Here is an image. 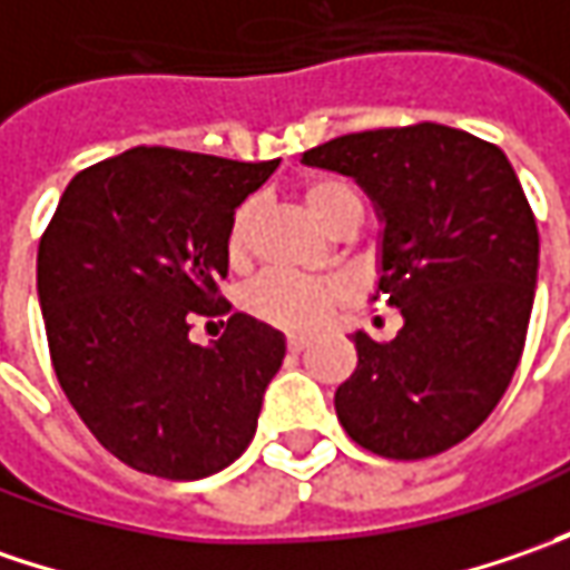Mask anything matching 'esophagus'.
Returning a JSON list of instances; mask_svg holds the SVG:
<instances>
[{"label":"esophagus","instance_id":"obj_1","mask_svg":"<svg viewBox=\"0 0 570 570\" xmlns=\"http://www.w3.org/2000/svg\"><path fill=\"white\" fill-rule=\"evenodd\" d=\"M307 345H311V340H307V336H288V352H304V348H307Z\"/></svg>","mask_w":570,"mask_h":570}]
</instances>
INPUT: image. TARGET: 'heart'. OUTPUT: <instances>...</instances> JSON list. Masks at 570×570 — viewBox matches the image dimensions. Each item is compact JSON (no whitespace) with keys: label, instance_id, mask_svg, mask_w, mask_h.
Listing matches in <instances>:
<instances>
[{"label":"heart","instance_id":"heart-1","mask_svg":"<svg viewBox=\"0 0 570 570\" xmlns=\"http://www.w3.org/2000/svg\"><path fill=\"white\" fill-rule=\"evenodd\" d=\"M304 206L317 218L320 225L333 234H348L362 222V196L342 177H311L304 187ZM259 222V203L247 199L234 212L228 230V256L230 263H244L250 253L253 228ZM355 297V288L342 275H320V278H304L292 273H263L253 278L244 292V307L253 317L288 330V333H314L326 320L333 317L340 307H345Z\"/></svg>","mask_w":570,"mask_h":570}]
</instances>
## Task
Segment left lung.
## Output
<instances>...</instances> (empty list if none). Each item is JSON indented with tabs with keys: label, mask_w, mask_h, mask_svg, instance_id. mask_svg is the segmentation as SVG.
Returning <instances> with one entry per match:
<instances>
[{
	"label": "left lung",
	"mask_w": 570,
	"mask_h": 570,
	"mask_svg": "<svg viewBox=\"0 0 570 570\" xmlns=\"http://www.w3.org/2000/svg\"><path fill=\"white\" fill-rule=\"evenodd\" d=\"M304 165L352 177L383 222L377 295L403 314L393 342L355 333L336 390L348 438L390 460L466 441L514 377L539 269V230L504 151L415 122L340 136Z\"/></svg>",
	"instance_id": "left-lung-1"
}]
</instances>
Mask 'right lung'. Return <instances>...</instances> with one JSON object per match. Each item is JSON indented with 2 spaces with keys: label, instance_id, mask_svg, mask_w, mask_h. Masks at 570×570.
I'll return each instance as SVG.
<instances>
[{
  "label": "right lung",
  "instance_id": "1",
  "mask_svg": "<svg viewBox=\"0 0 570 570\" xmlns=\"http://www.w3.org/2000/svg\"><path fill=\"white\" fill-rule=\"evenodd\" d=\"M275 161L139 145L78 170L37 250V295L62 393L104 448L174 482L230 466L256 434L285 336L230 314L222 340L189 326L228 314L234 208Z\"/></svg>",
  "mask_w": 570,
  "mask_h": 570
}]
</instances>
